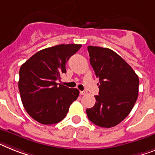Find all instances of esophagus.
Instances as JSON below:
<instances>
[{
  "label": "esophagus",
  "mask_w": 155,
  "mask_h": 155,
  "mask_svg": "<svg viewBox=\"0 0 155 155\" xmlns=\"http://www.w3.org/2000/svg\"><path fill=\"white\" fill-rule=\"evenodd\" d=\"M86 93V91H80V95H85Z\"/></svg>",
  "instance_id": "esophagus-1"
}]
</instances>
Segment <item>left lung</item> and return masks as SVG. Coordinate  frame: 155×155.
I'll return each mask as SVG.
<instances>
[{
    "instance_id": "1",
    "label": "left lung",
    "mask_w": 155,
    "mask_h": 155,
    "mask_svg": "<svg viewBox=\"0 0 155 155\" xmlns=\"http://www.w3.org/2000/svg\"><path fill=\"white\" fill-rule=\"evenodd\" d=\"M89 61L99 79V95L95 105L87 108L88 118L94 124L110 128L131 112L138 97L139 80L131 66L108 48L89 46Z\"/></svg>"
}]
</instances>
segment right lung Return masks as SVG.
Returning <instances> with one entry per match:
<instances>
[{
	"label": "right lung",
	"instance_id": "1",
	"mask_svg": "<svg viewBox=\"0 0 155 155\" xmlns=\"http://www.w3.org/2000/svg\"><path fill=\"white\" fill-rule=\"evenodd\" d=\"M81 44H60L41 50L20 69L18 83L20 98L31 117L42 124L62 120L79 90L57 83L66 74V64Z\"/></svg>",
	"mask_w": 155,
	"mask_h": 155
}]
</instances>
